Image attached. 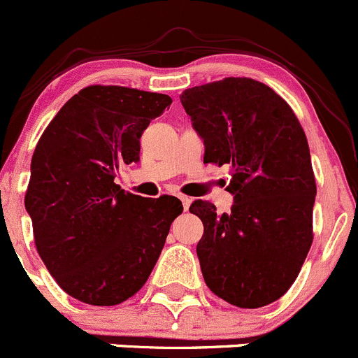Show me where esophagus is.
<instances>
[{
  "instance_id": "1",
  "label": "esophagus",
  "mask_w": 358,
  "mask_h": 358,
  "mask_svg": "<svg viewBox=\"0 0 358 358\" xmlns=\"http://www.w3.org/2000/svg\"><path fill=\"white\" fill-rule=\"evenodd\" d=\"M180 201H182V207H184V210H187V208H189V205H191V198L189 196H186V194H180Z\"/></svg>"
}]
</instances>
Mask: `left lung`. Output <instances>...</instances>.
Listing matches in <instances>:
<instances>
[{"instance_id": "obj_1", "label": "left lung", "mask_w": 358, "mask_h": 358, "mask_svg": "<svg viewBox=\"0 0 358 358\" xmlns=\"http://www.w3.org/2000/svg\"><path fill=\"white\" fill-rule=\"evenodd\" d=\"M203 139V164L228 165L231 212L194 200L203 222L196 245L207 287L238 308L280 299L313 242L317 194L310 148L291 106L252 78H224L180 95Z\"/></svg>"}]
</instances>
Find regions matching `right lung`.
Masks as SVG:
<instances>
[{"instance_id": "obj_1", "label": "right lung", "mask_w": 358, "mask_h": 358, "mask_svg": "<svg viewBox=\"0 0 358 358\" xmlns=\"http://www.w3.org/2000/svg\"><path fill=\"white\" fill-rule=\"evenodd\" d=\"M171 104L165 94L90 85L38 141L26 208L38 254L71 298L113 306L150 278L182 203L125 193L115 178L139 162L141 136Z\"/></svg>"}]
</instances>
